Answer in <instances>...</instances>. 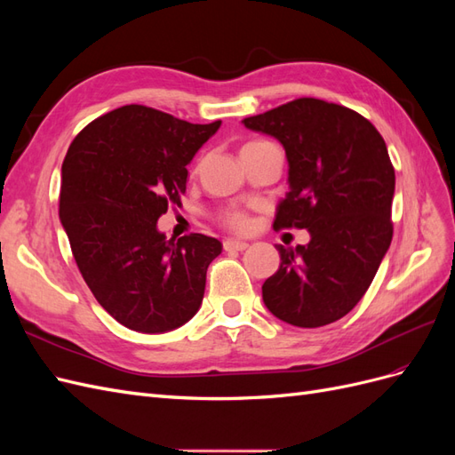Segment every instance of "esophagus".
Returning <instances> with one entry per match:
<instances>
[{"label":"esophagus","mask_w":455,"mask_h":455,"mask_svg":"<svg viewBox=\"0 0 455 455\" xmlns=\"http://www.w3.org/2000/svg\"><path fill=\"white\" fill-rule=\"evenodd\" d=\"M244 249H249V243L237 241V239L224 241V251H228V252H231V251H244Z\"/></svg>","instance_id":"obj_1"}]
</instances>
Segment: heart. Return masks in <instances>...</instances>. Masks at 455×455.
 Instances as JSON below:
<instances>
[{"label": "heart", "mask_w": 455, "mask_h": 455, "mask_svg": "<svg viewBox=\"0 0 455 455\" xmlns=\"http://www.w3.org/2000/svg\"><path fill=\"white\" fill-rule=\"evenodd\" d=\"M251 144H254V142H251ZM246 146H249V144H246ZM220 218H222V224L228 226L229 229L244 231L246 228H249V216H246L244 211L237 209V206L226 209L222 214H220Z\"/></svg>", "instance_id": "1"}]
</instances>
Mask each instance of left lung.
<instances>
[{"instance_id":"1","label":"left lung","mask_w":455,"mask_h":455,"mask_svg":"<svg viewBox=\"0 0 455 455\" xmlns=\"http://www.w3.org/2000/svg\"><path fill=\"white\" fill-rule=\"evenodd\" d=\"M243 123L286 151L291 191L273 228L311 235L296 249L277 244L281 266L261 286L264 304L292 326L334 323L359 304L393 239L387 146L366 117L319 99H296Z\"/></svg>"}]
</instances>
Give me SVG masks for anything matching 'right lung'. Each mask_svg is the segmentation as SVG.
<instances>
[{
	"label": "right lung",
	"instance_id": "obj_1",
	"mask_svg": "<svg viewBox=\"0 0 455 455\" xmlns=\"http://www.w3.org/2000/svg\"><path fill=\"white\" fill-rule=\"evenodd\" d=\"M220 125L129 104L89 123L68 149L59 214L76 264L96 301L136 332H169L201 307L222 243L167 239L157 220L182 204L186 164Z\"/></svg>",
	"mask_w": 455,
	"mask_h": 455
}]
</instances>
